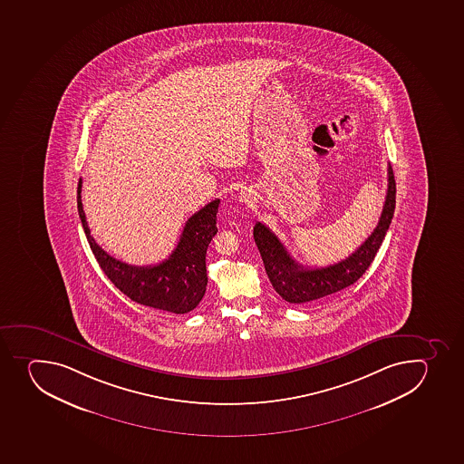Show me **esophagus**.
I'll return each mask as SVG.
<instances>
[{"label":"esophagus","instance_id":"obj_1","mask_svg":"<svg viewBox=\"0 0 464 464\" xmlns=\"http://www.w3.org/2000/svg\"><path fill=\"white\" fill-rule=\"evenodd\" d=\"M238 199L242 201V203H252V199H254V197H252L251 190H242L240 194H238Z\"/></svg>","mask_w":464,"mask_h":464}]
</instances>
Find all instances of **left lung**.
<instances>
[{
	"instance_id": "obj_1",
	"label": "left lung",
	"mask_w": 464,
	"mask_h": 464,
	"mask_svg": "<svg viewBox=\"0 0 464 464\" xmlns=\"http://www.w3.org/2000/svg\"><path fill=\"white\" fill-rule=\"evenodd\" d=\"M395 179L389 164L388 192L379 224L352 256L327 267H304L299 265L293 260L281 240L265 224L256 222L254 240L265 263L266 274L279 296L290 304H306L331 296L356 283L374 260L391 226L395 210Z\"/></svg>"
}]
</instances>
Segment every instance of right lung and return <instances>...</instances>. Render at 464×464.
I'll use <instances>...</instances> for the list:
<instances>
[{"instance_id": "right-lung-1", "label": "right lung", "mask_w": 464, "mask_h": 464, "mask_svg": "<svg viewBox=\"0 0 464 464\" xmlns=\"http://www.w3.org/2000/svg\"><path fill=\"white\" fill-rule=\"evenodd\" d=\"M78 183V213L90 247L111 283L137 304L167 313L186 314L197 308L208 287L206 252L218 233L219 199H213L186 222L171 256L160 265L130 266L106 254L90 234Z\"/></svg>"}]
</instances>
